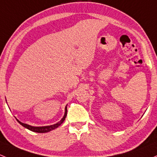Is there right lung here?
Segmentation results:
<instances>
[{"instance_id":"1","label":"right lung","mask_w":157,"mask_h":157,"mask_svg":"<svg viewBox=\"0 0 157 157\" xmlns=\"http://www.w3.org/2000/svg\"><path fill=\"white\" fill-rule=\"evenodd\" d=\"M67 106H66V108H65V114H64L63 118V119H61V120L59 121V122H57V123L54 124V125H48V126L35 127V126H32V125H27V124L22 123V122H21L20 121H19L18 119H17V120L18 121V122H19V124H20V125H22L23 127L29 129V130L32 131V132H38V133H45V132H51V131L54 130V129L56 128H57V127H59V125H60L61 124H62L63 122H64V120H65L66 117H67Z\"/></svg>"}]
</instances>
